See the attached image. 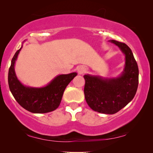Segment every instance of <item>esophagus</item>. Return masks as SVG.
Instances as JSON below:
<instances>
[{
    "instance_id": "1",
    "label": "esophagus",
    "mask_w": 153,
    "mask_h": 153,
    "mask_svg": "<svg viewBox=\"0 0 153 153\" xmlns=\"http://www.w3.org/2000/svg\"><path fill=\"white\" fill-rule=\"evenodd\" d=\"M77 72L79 74H83V73H84L85 72V67L83 66H79L78 68H77Z\"/></svg>"
}]
</instances>
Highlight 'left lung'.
Masks as SVG:
<instances>
[{
	"mask_svg": "<svg viewBox=\"0 0 153 153\" xmlns=\"http://www.w3.org/2000/svg\"><path fill=\"white\" fill-rule=\"evenodd\" d=\"M124 53V70L114 78L85 74V99L95 111L114 114L129 103L137 93L139 84V68L128 46L116 40H109Z\"/></svg>",
	"mask_w": 153,
	"mask_h": 153,
	"instance_id": "left-lung-1",
	"label": "left lung"
}]
</instances>
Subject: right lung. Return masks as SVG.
I'll return each instance as SVG.
<instances>
[{
    "label": "right lung",
    "instance_id": "obj_1",
    "mask_svg": "<svg viewBox=\"0 0 153 153\" xmlns=\"http://www.w3.org/2000/svg\"><path fill=\"white\" fill-rule=\"evenodd\" d=\"M22 47L12 59L8 72V84L16 101L25 109L34 114H45L59 106L66 87L77 75L76 72L56 76L47 85L40 88L26 86L16 77L14 65Z\"/></svg>",
    "mask_w": 153,
    "mask_h": 153
}]
</instances>
